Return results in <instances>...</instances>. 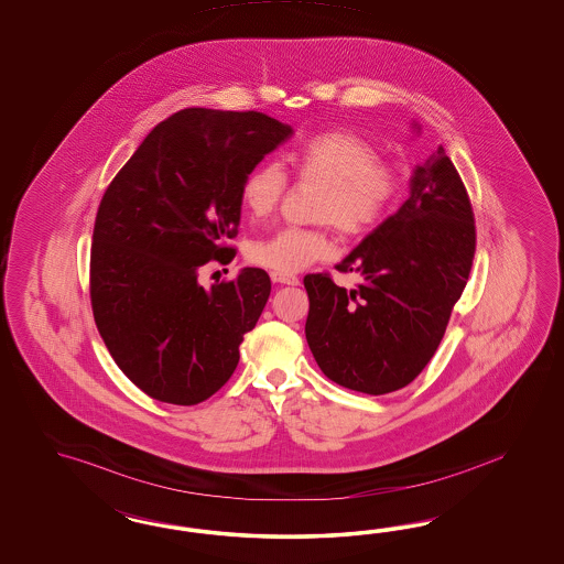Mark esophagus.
Segmentation results:
<instances>
[{"label": "esophagus", "mask_w": 564, "mask_h": 564, "mask_svg": "<svg viewBox=\"0 0 564 564\" xmlns=\"http://www.w3.org/2000/svg\"><path fill=\"white\" fill-rule=\"evenodd\" d=\"M271 279H273V283H281V285H297L300 283V279L291 273H274L273 271Z\"/></svg>", "instance_id": "34e87169"}]
</instances>
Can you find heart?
<instances>
[{
  "label": "heart",
  "mask_w": 564,
  "mask_h": 564,
  "mask_svg": "<svg viewBox=\"0 0 564 564\" xmlns=\"http://www.w3.org/2000/svg\"><path fill=\"white\" fill-rule=\"evenodd\" d=\"M300 182L323 184L314 219L325 227H283L248 248L252 264L274 273H297L316 260L333 254L330 227L345 236H361L375 229L393 208L401 182L397 171L380 161L368 138L349 130H330L306 140L291 154ZM290 188L288 171L273 159L260 161L248 171L239 186L243 213L260 221L269 217Z\"/></svg>",
  "instance_id": "obj_1"
}]
</instances>
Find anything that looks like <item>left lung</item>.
Here are the masks:
<instances>
[{
  "label": "left lung",
  "mask_w": 564,
  "mask_h": 564,
  "mask_svg": "<svg viewBox=\"0 0 564 564\" xmlns=\"http://www.w3.org/2000/svg\"><path fill=\"white\" fill-rule=\"evenodd\" d=\"M410 189L335 267L361 273L358 288L304 276L310 351L326 378L358 393H393L426 368L471 273L474 208L443 147L413 170Z\"/></svg>",
  "instance_id": "obj_1"
}]
</instances>
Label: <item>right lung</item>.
Here are the masks:
<instances>
[{
    "label": "right lung",
    "mask_w": 564,
    "mask_h": 564,
    "mask_svg": "<svg viewBox=\"0 0 564 564\" xmlns=\"http://www.w3.org/2000/svg\"><path fill=\"white\" fill-rule=\"evenodd\" d=\"M293 134L260 111L189 107L144 138L102 194L90 246V306L111 358L142 393L196 405L239 361V343L271 295L262 269L205 290L198 271L227 264L239 186Z\"/></svg>",
    "instance_id": "add662e5"
}]
</instances>
